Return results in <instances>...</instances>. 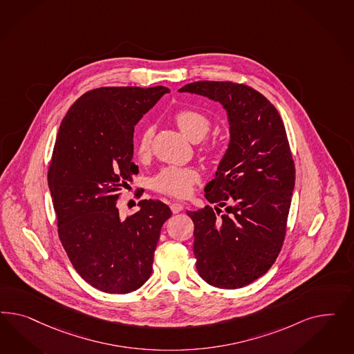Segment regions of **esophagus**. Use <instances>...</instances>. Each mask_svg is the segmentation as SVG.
<instances>
[{
	"label": "esophagus",
	"mask_w": 354,
	"mask_h": 354,
	"mask_svg": "<svg viewBox=\"0 0 354 354\" xmlns=\"http://www.w3.org/2000/svg\"><path fill=\"white\" fill-rule=\"evenodd\" d=\"M170 207H171V212L174 214L182 212L183 209H184V206L182 204H178V203H174V204L170 205Z\"/></svg>",
	"instance_id": "34e87169"
}]
</instances>
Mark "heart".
<instances>
[{
	"instance_id": "heart-1",
	"label": "heart",
	"mask_w": 354,
	"mask_h": 354,
	"mask_svg": "<svg viewBox=\"0 0 354 354\" xmlns=\"http://www.w3.org/2000/svg\"><path fill=\"white\" fill-rule=\"evenodd\" d=\"M174 120L176 126L182 131L183 135L192 141L204 139L205 135L210 129V122L203 113L183 109L179 110ZM151 129H144L140 135L136 151L140 158H147L150 154V142H151ZM200 179V174L193 167H179L169 166L165 167L154 179L156 189L160 192L174 196V197H187L192 192L194 183Z\"/></svg>"
}]
</instances>
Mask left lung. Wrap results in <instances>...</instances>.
<instances>
[{
  "label": "left lung",
  "instance_id": "obj_1",
  "mask_svg": "<svg viewBox=\"0 0 354 354\" xmlns=\"http://www.w3.org/2000/svg\"><path fill=\"white\" fill-rule=\"evenodd\" d=\"M179 92L207 97L227 113L230 142L205 187L214 207L187 214L200 277L216 288H241L268 272L283 245L295 188L286 129L275 106L250 86L205 80Z\"/></svg>",
  "mask_w": 354,
  "mask_h": 354
}]
</instances>
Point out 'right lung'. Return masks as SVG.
Returning a JSON list of instances; mask_svg holds the SVG:
<instances>
[{"instance_id": "right-lung-1", "label": "right lung", "mask_w": 354, "mask_h": 354, "mask_svg": "<svg viewBox=\"0 0 354 354\" xmlns=\"http://www.w3.org/2000/svg\"><path fill=\"white\" fill-rule=\"evenodd\" d=\"M170 89L106 86L77 98L54 144L48 185L58 235L77 274L106 293H129L149 279L167 205L141 200L122 218L119 189L139 167L132 162L133 131Z\"/></svg>"}]
</instances>
